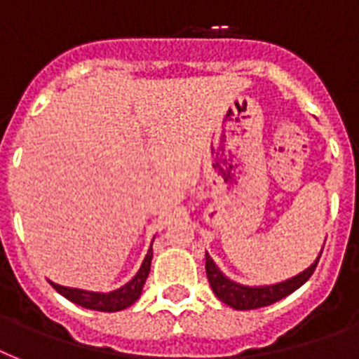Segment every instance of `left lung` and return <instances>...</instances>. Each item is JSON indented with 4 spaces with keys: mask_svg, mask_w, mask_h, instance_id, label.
Listing matches in <instances>:
<instances>
[{
    "mask_svg": "<svg viewBox=\"0 0 359 359\" xmlns=\"http://www.w3.org/2000/svg\"><path fill=\"white\" fill-rule=\"evenodd\" d=\"M320 255H323V251L318 253L317 261L313 262L311 266L306 268L304 272H300L294 278L276 285H262V287H248V285H240L229 279L222 273V270L216 266V262L210 259L208 253H205V261H207L205 262V270H207L208 283L212 287L214 294L218 296L224 304L236 309V311H245V309H259V307L272 306L285 296H289L290 292H294L296 289H300L302 285L313 276Z\"/></svg>",
    "mask_w": 359,
    "mask_h": 359,
    "instance_id": "8db88e82",
    "label": "left lung"
}]
</instances>
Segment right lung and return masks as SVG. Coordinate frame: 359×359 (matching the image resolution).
Segmentation results:
<instances>
[{"instance_id": "add662e5", "label": "right lung", "mask_w": 359, "mask_h": 359, "mask_svg": "<svg viewBox=\"0 0 359 359\" xmlns=\"http://www.w3.org/2000/svg\"><path fill=\"white\" fill-rule=\"evenodd\" d=\"M151 261H152V244L151 250L147 251L145 259L141 262L140 270L134 278L130 279L128 283L123 285L121 289L111 290V292H91V290L83 289H70V287H63V285L52 283V287L57 290L59 294H63L67 300L74 302L78 306L86 307V309H95V311L104 313H115L123 311L126 307H130L137 298L141 296L143 285H145L149 272H151Z\"/></svg>"}]
</instances>
